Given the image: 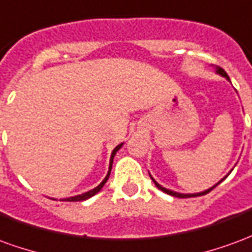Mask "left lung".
Returning <instances> with one entry per match:
<instances>
[{
    "label": "left lung",
    "mask_w": 252,
    "mask_h": 252,
    "mask_svg": "<svg viewBox=\"0 0 252 252\" xmlns=\"http://www.w3.org/2000/svg\"><path fill=\"white\" fill-rule=\"evenodd\" d=\"M216 72H217V74H220L221 77L227 78L228 81H229V77H228V75H227V72L224 71V70H222L221 67H216ZM150 177H151V175H150ZM225 177H227V175H225ZM225 177H224V178H222L221 181H219V182H217L216 185L212 186V188H209V189H208V190H204V191H200V193H193V194H184V193H178V191H173V190L166 189V188H163V186H162V185H159L158 182H157V181L154 180L153 177H151V180L154 181V184L157 185V188H158V189H160V190H162V191H164V193H167V194L173 195V197H178V198H189V197H198V195H204V194H206V193H209V191H211V190L215 189V188H216V186L219 185V184H221L222 181L225 180Z\"/></svg>",
    "instance_id": "1"
}]
</instances>
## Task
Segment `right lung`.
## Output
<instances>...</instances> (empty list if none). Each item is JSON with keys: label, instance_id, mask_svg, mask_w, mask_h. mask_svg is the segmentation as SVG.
Listing matches in <instances>:
<instances>
[{"label": "right lung", "instance_id": "obj_1", "mask_svg": "<svg viewBox=\"0 0 252 252\" xmlns=\"http://www.w3.org/2000/svg\"><path fill=\"white\" fill-rule=\"evenodd\" d=\"M121 146H123V143L121 144H119L117 147L112 151V155H110V162H109V170H108V174H106V177L104 178V181L99 184L97 188H94L93 190H89V191H86V193H83V194H79V195H74V197H68V198H64L66 201H85V200H88V198H90V197H93L94 194H97L98 193L99 190L102 189V186L105 185V182L108 181V178H109V175H110V170H112V164H113V158H115V155L116 153L119 151L121 148Z\"/></svg>", "mask_w": 252, "mask_h": 252}]
</instances>
